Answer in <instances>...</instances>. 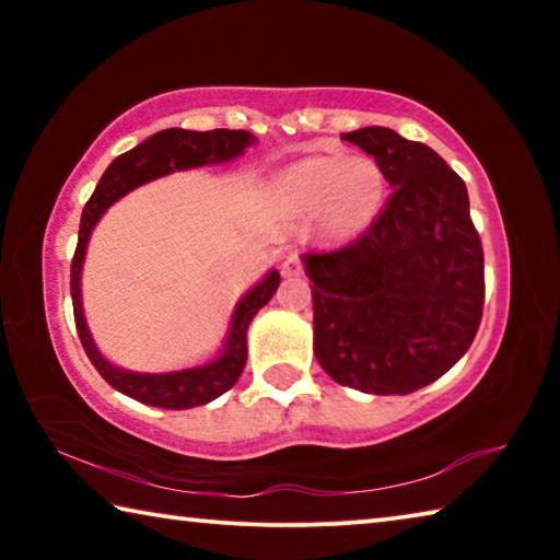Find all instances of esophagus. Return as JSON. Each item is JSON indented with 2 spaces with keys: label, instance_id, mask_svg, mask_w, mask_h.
Wrapping results in <instances>:
<instances>
[{
  "label": "esophagus",
  "instance_id": "esophagus-1",
  "mask_svg": "<svg viewBox=\"0 0 560 560\" xmlns=\"http://www.w3.org/2000/svg\"><path fill=\"white\" fill-rule=\"evenodd\" d=\"M301 269H303L301 259L296 257V254H291V257H289L287 261H283L281 273H283V277H296V273H301Z\"/></svg>",
  "mask_w": 560,
  "mask_h": 560
}]
</instances>
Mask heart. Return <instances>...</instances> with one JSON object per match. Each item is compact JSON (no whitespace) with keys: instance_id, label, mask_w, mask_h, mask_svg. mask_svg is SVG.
Instances as JSON below:
<instances>
[{"instance_id":"b5f03b06","label":"heart","mask_w":560,"mask_h":560,"mask_svg":"<svg viewBox=\"0 0 560 560\" xmlns=\"http://www.w3.org/2000/svg\"><path fill=\"white\" fill-rule=\"evenodd\" d=\"M283 189L301 210H324L328 230L346 234L363 230L381 210L385 175L373 160L326 155L293 165L283 177Z\"/></svg>"}]
</instances>
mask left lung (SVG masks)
I'll return each mask as SVG.
<instances>
[{
    "label": "left lung",
    "instance_id": "1",
    "mask_svg": "<svg viewBox=\"0 0 560 560\" xmlns=\"http://www.w3.org/2000/svg\"><path fill=\"white\" fill-rule=\"evenodd\" d=\"M393 187L363 234L303 254L314 353L338 385L407 395L467 353L485 308V252L464 179L390 128L343 132Z\"/></svg>",
    "mask_w": 560,
    "mask_h": 560
}]
</instances>
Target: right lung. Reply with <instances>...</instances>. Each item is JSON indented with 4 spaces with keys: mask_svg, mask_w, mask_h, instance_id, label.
<instances>
[{
    "mask_svg": "<svg viewBox=\"0 0 560 560\" xmlns=\"http://www.w3.org/2000/svg\"><path fill=\"white\" fill-rule=\"evenodd\" d=\"M257 143V138L246 130H183V128H167L150 136L143 143L136 145L128 153L118 155L108 165L106 173L98 179L96 189H93L91 200L83 207L81 214V230H79V244H75V254L71 261V301H73V318L75 330H79L81 346L103 381L118 393L132 397V400L165 407V410H187V407L207 405L214 397L234 387L246 365V328H249L252 318L257 316L261 306H267L269 299L279 289V271L273 269L264 277L257 287H254L246 296L236 303L230 336H226L224 350L217 355L212 363L187 368V371L175 373H132L122 371V368L108 363L101 355V350L93 343L89 334L86 318H83L81 306V267L83 257H86V244L93 232V226L103 217L108 207L128 195L130 189L138 185H145L150 179L163 177L175 173V170L200 167L212 163H226V160L240 158L246 148Z\"/></svg>",
    "mask_w": 560,
    "mask_h": 560,
    "instance_id": "right-lung-1",
    "label": "right lung"
}]
</instances>
